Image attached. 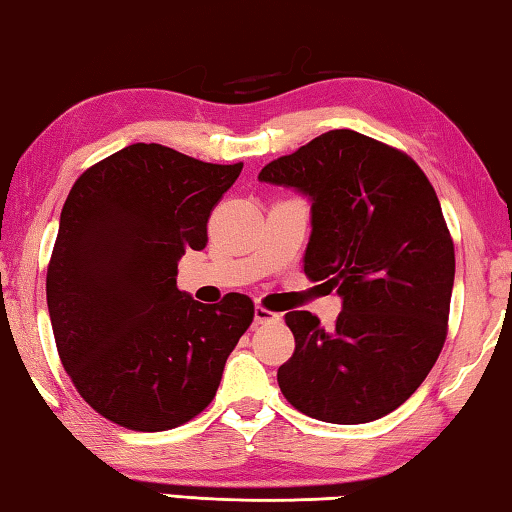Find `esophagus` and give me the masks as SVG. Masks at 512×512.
Masks as SVG:
<instances>
[{
  "instance_id": "esophagus-1",
  "label": "esophagus",
  "mask_w": 512,
  "mask_h": 512,
  "mask_svg": "<svg viewBox=\"0 0 512 512\" xmlns=\"http://www.w3.org/2000/svg\"><path fill=\"white\" fill-rule=\"evenodd\" d=\"M275 319H280V314L266 310L264 305L255 307V323H266V321H275Z\"/></svg>"
}]
</instances>
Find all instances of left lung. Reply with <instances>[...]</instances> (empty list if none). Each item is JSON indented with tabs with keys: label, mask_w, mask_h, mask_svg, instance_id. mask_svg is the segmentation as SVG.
Here are the masks:
<instances>
[{
	"label": "left lung",
	"mask_w": 512,
	"mask_h": 512,
	"mask_svg": "<svg viewBox=\"0 0 512 512\" xmlns=\"http://www.w3.org/2000/svg\"><path fill=\"white\" fill-rule=\"evenodd\" d=\"M259 180L312 198L303 269L342 296L335 328L287 312L294 355L278 369L307 417L367 424L417 392L440 355L456 253L440 200L417 161L353 129H330L273 159Z\"/></svg>",
	"instance_id": "1"
}]
</instances>
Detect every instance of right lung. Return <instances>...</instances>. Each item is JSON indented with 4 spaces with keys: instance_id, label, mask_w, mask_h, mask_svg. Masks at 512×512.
I'll use <instances>...</instances> for the list:
<instances>
[{
    "instance_id": "right-lung-1",
    "label": "right lung",
    "mask_w": 512,
    "mask_h": 512,
    "mask_svg": "<svg viewBox=\"0 0 512 512\" xmlns=\"http://www.w3.org/2000/svg\"><path fill=\"white\" fill-rule=\"evenodd\" d=\"M243 164H207L134 143L77 177L47 266L56 351L95 412L157 433L198 417L255 316L227 294L205 305L177 289V262L207 246V221Z\"/></svg>"
}]
</instances>
